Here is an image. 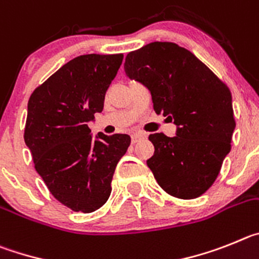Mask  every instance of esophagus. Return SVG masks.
<instances>
[{
	"instance_id": "1",
	"label": "esophagus",
	"mask_w": 259,
	"mask_h": 259,
	"mask_svg": "<svg viewBox=\"0 0 259 259\" xmlns=\"http://www.w3.org/2000/svg\"><path fill=\"white\" fill-rule=\"evenodd\" d=\"M142 138H144L143 134H139V133H135V134L132 135V142L133 143H137L138 141H141Z\"/></svg>"
}]
</instances>
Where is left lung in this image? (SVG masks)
Here are the masks:
<instances>
[{
    "label": "left lung",
    "mask_w": 259,
    "mask_h": 259,
    "mask_svg": "<svg viewBox=\"0 0 259 259\" xmlns=\"http://www.w3.org/2000/svg\"><path fill=\"white\" fill-rule=\"evenodd\" d=\"M126 76L150 90L157 115L177 125L176 137H148L147 160L160 187L178 199L201 196L231 150L236 124L231 92L201 60L173 42H152L126 55Z\"/></svg>",
    "instance_id": "obj_1"
}]
</instances>
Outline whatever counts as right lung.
Returning a JSON list of instances; mask_svg holds the SVG:
<instances>
[{"label":"right lung","instance_id":"1","mask_svg":"<svg viewBox=\"0 0 259 259\" xmlns=\"http://www.w3.org/2000/svg\"><path fill=\"white\" fill-rule=\"evenodd\" d=\"M122 54L80 55L60 67L28 101L24 142L51 195L73 211L106 204L127 134L93 137L88 122L102 112Z\"/></svg>","mask_w":259,"mask_h":259}]
</instances>
